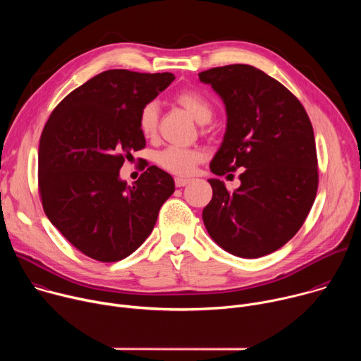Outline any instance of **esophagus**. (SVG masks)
Here are the masks:
<instances>
[{"label":"esophagus","instance_id":"esophagus-1","mask_svg":"<svg viewBox=\"0 0 361 361\" xmlns=\"http://www.w3.org/2000/svg\"><path fill=\"white\" fill-rule=\"evenodd\" d=\"M188 183H191V178H181V177H177V178H176V185H177V187H184V185H187Z\"/></svg>","mask_w":361,"mask_h":361}]
</instances>
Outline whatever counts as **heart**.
<instances>
[{
    "mask_svg": "<svg viewBox=\"0 0 361 361\" xmlns=\"http://www.w3.org/2000/svg\"><path fill=\"white\" fill-rule=\"evenodd\" d=\"M176 101L181 107H184L191 114V117L200 124L209 123L213 117L212 102L195 90L180 91L176 95ZM159 116H160V109L156 101H149L145 106H142L138 114V127L144 137H152L156 134L157 126H159ZM202 157H204V152L198 148H184L177 145H170L159 154L157 161L169 173L187 176L194 171L195 166L202 160Z\"/></svg>",
    "mask_w": 361,
    "mask_h": 361,
    "instance_id": "heart-1",
    "label": "heart"
}]
</instances>
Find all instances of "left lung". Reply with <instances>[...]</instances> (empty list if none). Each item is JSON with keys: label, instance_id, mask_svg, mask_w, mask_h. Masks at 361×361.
I'll return each mask as SVG.
<instances>
[{"label": "left lung", "instance_id": "8db88e82", "mask_svg": "<svg viewBox=\"0 0 361 361\" xmlns=\"http://www.w3.org/2000/svg\"><path fill=\"white\" fill-rule=\"evenodd\" d=\"M226 107V133L210 163L216 176L244 169L228 192L210 178L213 198L202 210L210 237L241 259H259L302 226L316 198L314 131L301 102L277 80L245 64L198 74Z\"/></svg>", "mask_w": 361, "mask_h": 361}]
</instances>
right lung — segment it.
Returning a JSON list of instances; mask_svg holds the SVG:
<instances>
[{
  "label": "right lung",
  "instance_id": "add662e5",
  "mask_svg": "<svg viewBox=\"0 0 361 361\" xmlns=\"http://www.w3.org/2000/svg\"><path fill=\"white\" fill-rule=\"evenodd\" d=\"M174 74L101 73L51 113L38 147V185L48 220L77 250L102 263L120 262L151 234L174 180L151 166L127 185L120 169L145 147L142 106Z\"/></svg>",
  "mask_w": 361,
  "mask_h": 361
}]
</instances>
